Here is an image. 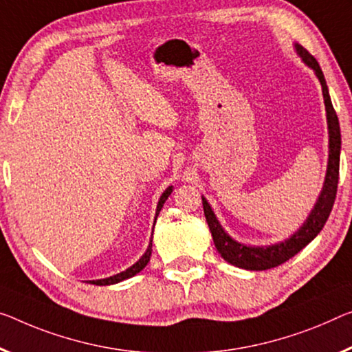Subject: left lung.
<instances>
[{
    "mask_svg": "<svg viewBox=\"0 0 352 352\" xmlns=\"http://www.w3.org/2000/svg\"><path fill=\"white\" fill-rule=\"evenodd\" d=\"M296 53L300 56L308 67H310L320 80L322 88L324 105H326V118H327V131H329V159H327V170L326 177H324L322 190L316 199V204L313 206L311 212L308 214L307 220L297 230L294 234H291L288 239L272 245H245L242 242H237L221 228L219 219L215 217L212 208L208 203V199L203 198V209L206 215L208 226L212 234L214 244L217 252L225 259L226 263L232 266L247 269V270H266L277 267L289 258H293L296 253H299L302 248L310 244L315 237L320 234L324 228L326 221L331 215V210L335 201L338 186V170H340V149H342V133H340V124L337 113L333 110L331 96H329V88L326 85V78L320 67V64L304 47L294 44Z\"/></svg>",
    "mask_w": 352,
    "mask_h": 352,
    "instance_id": "left-lung-1",
    "label": "left lung"
}]
</instances>
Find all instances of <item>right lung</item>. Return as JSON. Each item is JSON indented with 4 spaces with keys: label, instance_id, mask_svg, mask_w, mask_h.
Wrapping results in <instances>:
<instances>
[{
    "label": "right lung",
    "instance_id": "1",
    "mask_svg": "<svg viewBox=\"0 0 352 352\" xmlns=\"http://www.w3.org/2000/svg\"><path fill=\"white\" fill-rule=\"evenodd\" d=\"M171 192H173V186H170L168 188H166V190L162 193V197L159 198V203H157V209H155V217H154V226H155V220H157V217H159V212H160V209L164 208V204H165V201L166 199H168V197L171 195ZM154 226H153V232H154ZM151 253H153V236H151V241H149V245H148V248H146V252H144V255L138 259L137 263L133 264V266H131L129 269H126V270H122V272H120V274H116V275H113V277H108V278H100V280H89V283H93V285H97V286H105V285H115V283H120V282H122V280H127V278H131V277H133V275H137L140 270H143L144 267H146V264L149 263V259H151Z\"/></svg>",
    "mask_w": 352,
    "mask_h": 352
}]
</instances>
